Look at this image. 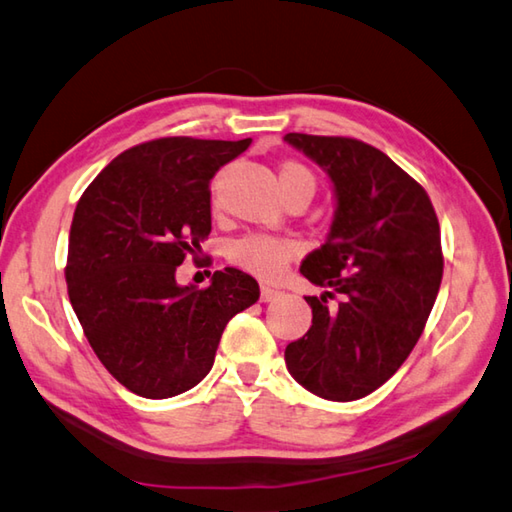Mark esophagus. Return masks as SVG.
<instances>
[{"label": "esophagus", "instance_id": "obj_1", "mask_svg": "<svg viewBox=\"0 0 512 512\" xmlns=\"http://www.w3.org/2000/svg\"><path fill=\"white\" fill-rule=\"evenodd\" d=\"M277 297H282V290L270 286H262V290H259V299H262V302H275Z\"/></svg>", "mask_w": 512, "mask_h": 512}]
</instances>
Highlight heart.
Wrapping results in <instances>:
<instances>
[{"label":"heart","mask_w":512,"mask_h":512,"mask_svg":"<svg viewBox=\"0 0 512 512\" xmlns=\"http://www.w3.org/2000/svg\"><path fill=\"white\" fill-rule=\"evenodd\" d=\"M279 182H282L284 195H293L304 190L310 197L315 195V175L297 162H286L279 168ZM299 253V244L288 237L250 233L235 239L228 248L230 264L242 268L244 273L255 275L259 279H277L284 273L286 264Z\"/></svg>","instance_id":"heart-1"}]
</instances>
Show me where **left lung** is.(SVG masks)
Instances as JSON below:
<instances>
[{
  "label": "left lung",
  "instance_id": "1",
  "mask_svg": "<svg viewBox=\"0 0 512 512\" xmlns=\"http://www.w3.org/2000/svg\"><path fill=\"white\" fill-rule=\"evenodd\" d=\"M284 139L326 170L337 197L326 242L299 268L326 290L306 297L313 326L286 346V366L313 395L353 402L388 382L424 333L444 273L439 222L426 190L379 148L353 137Z\"/></svg>",
  "mask_w": 512,
  "mask_h": 512
}]
</instances>
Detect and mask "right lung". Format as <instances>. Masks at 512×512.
Segmentation results:
<instances>
[{"mask_svg": "<svg viewBox=\"0 0 512 512\" xmlns=\"http://www.w3.org/2000/svg\"><path fill=\"white\" fill-rule=\"evenodd\" d=\"M250 139L159 137L117 155L79 197L66 284L99 362L130 393L166 399L213 368L219 339L259 286L237 268L208 288L179 286L177 266L210 235V179Z\"/></svg>", "mask_w": 512, "mask_h": 512, "instance_id": "1", "label": "right lung"}]
</instances>
